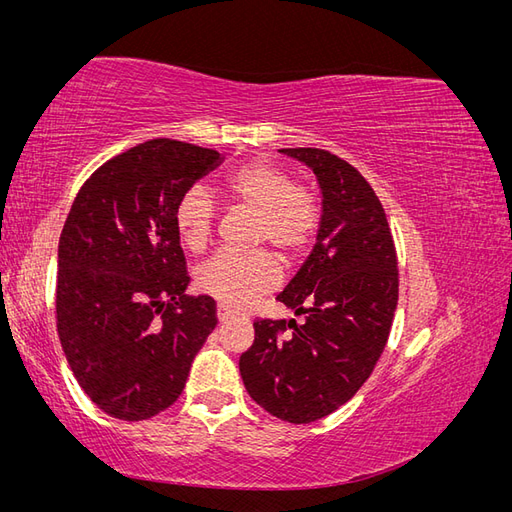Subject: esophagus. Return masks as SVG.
<instances>
[{
	"mask_svg": "<svg viewBox=\"0 0 512 512\" xmlns=\"http://www.w3.org/2000/svg\"><path fill=\"white\" fill-rule=\"evenodd\" d=\"M230 316H232V314H230V309H228V307L218 305V320H220V322H226Z\"/></svg>",
	"mask_w": 512,
	"mask_h": 512,
	"instance_id": "34e87169",
	"label": "esophagus"
}]
</instances>
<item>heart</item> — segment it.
Returning <instances> with one entry per match:
<instances>
[{
	"instance_id": "1",
	"label": "heart",
	"mask_w": 512,
	"mask_h": 512,
	"mask_svg": "<svg viewBox=\"0 0 512 512\" xmlns=\"http://www.w3.org/2000/svg\"><path fill=\"white\" fill-rule=\"evenodd\" d=\"M228 207L256 215L254 245H271L284 262L297 260L312 245L320 224L312 194L297 188L288 170L271 162H250L224 179ZM175 228L190 252H203L213 237L215 209L205 190L192 188L175 205ZM198 288L224 307L245 309L280 282V267L267 252L213 256L198 271Z\"/></svg>"
}]
</instances>
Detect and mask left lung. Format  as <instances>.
Masks as SVG:
<instances>
[{"label": "left lung", "mask_w": 512, "mask_h": 512, "mask_svg": "<svg viewBox=\"0 0 512 512\" xmlns=\"http://www.w3.org/2000/svg\"><path fill=\"white\" fill-rule=\"evenodd\" d=\"M316 175V243L277 301L297 320L254 322L239 371L258 406L303 425L335 412L369 378L397 309V256L384 209L365 177L324 149H280ZM290 336L279 337L285 327Z\"/></svg>", "instance_id": "left-lung-1"}]
</instances>
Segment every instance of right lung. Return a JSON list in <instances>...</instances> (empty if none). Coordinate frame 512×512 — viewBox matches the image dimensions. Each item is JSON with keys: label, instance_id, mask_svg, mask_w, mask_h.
I'll list each match as a JSON object with an SVG mask.
<instances>
[{"label": "right lung", "instance_id": "right-lung-1", "mask_svg": "<svg viewBox=\"0 0 512 512\" xmlns=\"http://www.w3.org/2000/svg\"><path fill=\"white\" fill-rule=\"evenodd\" d=\"M224 162L213 149L153 138L102 164L76 194L59 237L57 333L72 374L121 421L173 406L218 324L190 277L175 205Z\"/></svg>", "mask_w": 512, "mask_h": 512}]
</instances>
